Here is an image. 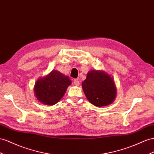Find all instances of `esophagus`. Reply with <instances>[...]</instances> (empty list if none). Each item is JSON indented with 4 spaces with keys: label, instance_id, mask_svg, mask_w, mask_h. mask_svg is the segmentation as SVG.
<instances>
[{
    "label": "esophagus",
    "instance_id": "obj_1",
    "mask_svg": "<svg viewBox=\"0 0 154 154\" xmlns=\"http://www.w3.org/2000/svg\"><path fill=\"white\" fill-rule=\"evenodd\" d=\"M73 84L75 86H79L80 84V82H79V81L78 79H74L73 80Z\"/></svg>",
    "mask_w": 154,
    "mask_h": 154
}]
</instances>
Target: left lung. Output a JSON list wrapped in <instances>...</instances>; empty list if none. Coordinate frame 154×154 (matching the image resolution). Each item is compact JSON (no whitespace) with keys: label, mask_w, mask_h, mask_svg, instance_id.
Instances as JSON below:
<instances>
[{"label":"left lung","mask_w":154,"mask_h":154,"mask_svg":"<svg viewBox=\"0 0 154 154\" xmlns=\"http://www.w3.org/2000/svg\"><path fill=\"white\" fill-rule=\"evenodd\" d=\"M82 87L87 100L96 107L111 104L116 97L115 82L104 71H90Z\"/></svg>","instance_id":"obj_1"}]
</instances>
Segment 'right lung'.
Here are the masks:
<instances>
[{"mask_svg": "<svg viewBox=\"0 0 154 154\" xmlns=\"http://www.w3.org/2000/svg\"><path fill=\"white\" fill-rule=\"evenodd\" d=\"M72 83L69 78L57 70L39 78L35 83L34 94L39 102L47 105L56 104L64 96Z\"/></svg>", "mask_w": 154, "mask_h": 154, "instance_id": "right-lung-1", "label": "right lung"}]
</instances>
